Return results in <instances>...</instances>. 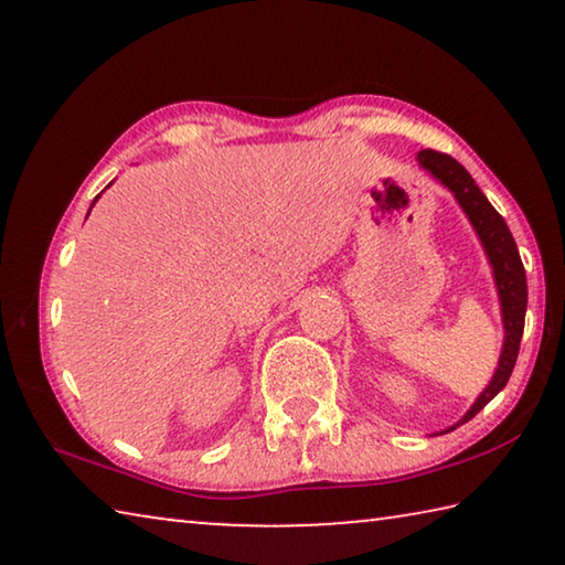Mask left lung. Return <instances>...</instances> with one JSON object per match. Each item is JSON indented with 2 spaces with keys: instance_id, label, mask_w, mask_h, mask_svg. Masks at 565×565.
Instances as JSON below:
<instances>
[{
  "instance_id": "obj_1",
  "label": "left lung",
  "mask_w": 565,
  "mask_h": 565,
  "mask_svg": "<svg viewBox=\"0 0 565 565\" xmlns=\"http://www.w3.org/2000/svg\"><path fill=\"white\" fill-rule=\"evenodd\" d=\"M416 161L420 169H426L434 179L441 181V184L456 196V202L461 204L463 214L468 216V222H471V226L476 228V234H478V238H481V244L486 248V256H489V262L493 266L495 289H499V299H501V317H503L505 339H503L499 369H495L491 384L483 388V394L473 401V406L466 411V416L461 420H458V424H466V420H471L478 411H481L495 394H499V391H503V386L509 384V379L513 374L515 359H519L521 337H523L525 303H529L525 269L521 264L519 246H515L509 226H505V222H503V216L495 212L489 199L483 196V191L476 186L471 174H468V171L458 164L454 157L441 154V151H434V149H424V151H418ZM456 426L446 428L444 434L454 431Z\"/></svg>"
}]
</instances>
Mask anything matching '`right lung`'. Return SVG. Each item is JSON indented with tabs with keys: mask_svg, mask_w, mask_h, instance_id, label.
Returning a JSON list of instances; mask_svg holds the SVG:
<instances>
[{
	"mask_svg": "<svg viewBox=\"0 0 565 565\" xmlns=\"http://www.w3.org/2000/svg\"><path fill=\"white\" fill-rule=\"evenodd\" d=\"M99 196H102V194H99ZM99 196H97V199H99ZM97 199H94V202H97ZM92 206H94V204H92Z\"/></svg>",
	"mask_w": 565,
	"mask_h": 565,
	"instance_id": "right-lung-1",
	"label": "right lung"
}]
</instances>
